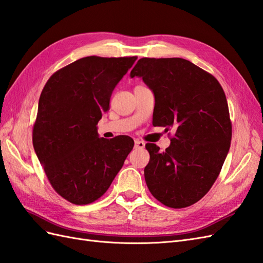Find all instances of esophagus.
<instances>
[{
  "label": "esophagus",
  "instance_id": "34e87169",
  "mask_svg": "<svg viewBox=\"0 0 263 263\" xmlns=\"http://www.w3.org/2000/svg\"><path fill=\"white\" fill-rule=\"evenodd\" d=\"M134 146H136V149H143L144 147V145H145V143L143 142V141H140V140H136L134 141Z\"/></svg>",
  "mask_w": 263,
  "mask_h": 263
}]
</instances>
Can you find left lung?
Segmentation results:
<instances>
[{
  "label": "left lung",
  "mask_w": 263,
  "mask_h": 263,
  "mask_svg": "<svg viewBox=\"0 0 263 263\" xmlns=\"http://www.w3.org/2000/svg\"><path fill=\"white\" fill-rule=\"evenodd\" d=\"M130 76L142 78L154 93L153 125L174 129L165 151L145 144L146 185L166 206H190L211 189L230 149L232 124L224 91L211 73L181 58H142Z\"/></svg>",
  "instance_id": "obj_1"
}]
</instances>
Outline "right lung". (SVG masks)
I'll list each match as a JSON object with an SVG mask.
<instances>
[{
	"mask_svg": "<svg viewBox=\"0 0 263 263\" xmlns=\"http://www.w3.org/2000/svg\"><path fill=\"white\" fill-rule=\"evenodd\" d=\"M137 59L77 60L53 73L40 96L33 146L53 189L73 204L102 197L133 149L127 136L99 138L97 125Z\"/></svg>",
	"mask_w": 263,
	"mask_h": 263,
	"instance_id": "1",
	"label": "right lung"
}]
</instances>
